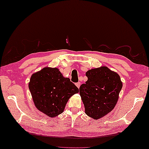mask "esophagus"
<instances>
[{
    "mask_svg": "<svg viewBox=\"0 0 149 149\" xmlns=\"http://www.w3.org/2000/svg\"><path fill=\"white\" fill-rule=\"evenodd\" d=\"M76 84V86H77V87H78V88H79V87H80V86H81V82H77V83H76V84Z\"/></svg>",
    "mask_w": 149,
    "mask_h": 149,
    "instance_id": "1",
    "label": "esophagus"
}]
</instances>
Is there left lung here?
<instances>
[{"label":"left lung","mask_w":149,"mask_h":149,"mask_svg":"<svg viewBox=\"0 0 149 149\" xmlns=\"http://www.w3.org/2000/svg\"><path fill=\"white\" fill-rule=\"evenodd\" d=\"M88 80L79 92L88 116L98 119L110 113L118 101L123 87L120 76L107 67L89 70Z\"/></svg>","instance_id":"obj_1"}]
</instances>
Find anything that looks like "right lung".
Listing matches in <instances>:
<instances>
[{"instance_id": "obj_1", "label": "right lung", "mask_w": 149, "mask_h": 149, "mask_svg": "<svg viewBox=\"0 0 149 149\" xmlns=\"http://www.w3.org/2000/svg\"><path fill=\"white\" fill-rule=\"evenodd\" d=\"M29 88L36 108L50 117L63 113L69 98L79 91L58 68L49 67L34 73Z\"/></svg>"}]
</instances>
